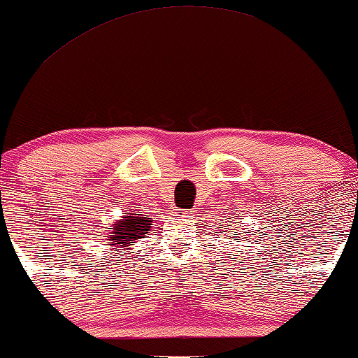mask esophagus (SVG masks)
Instances as JSON below:
<instances>
[{
  "label": "esophagus",
  "instance_id": "1",
  "mask_svg": "<svg viewBox=\"0 0 358 358\" xmlns=\"http://www.w3.org/2000/svg\"><path fill=\"white\" fill-rule=\"evenodd\" d=\"M187 215H190L187 210H178V216H182L184 217V216H187Z\"/></svg>",
  "mask_w": 358,
  "mask_h": 358
}]
</instances>
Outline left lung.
Instances as JSON below:
<instances>
[{
	"label": "left lung",
	"mask_w": 358,
	"mask_h": 358,
	"mask_svg": "<svg viewBox=\"0 0 358 358\" xmlns=\"http://www.w3.org/2000/svg\"><path fill=\"white\" fill-rule=\"evenodd\" d=\"M224 232H226V231H224ZM232 232H234V231H232ZM239 234H242V232H239ZM239 234H234V237H232V239L239 241ZM241 239H242V237H241Z\"/></svg>",
	"instance_id": "obj_1"
}]
</instances>
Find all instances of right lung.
Instances as JSON below:
<instances>
[{
    "label": "right lung",
    "instance_id": "1",
    "mask_svg": "<svg viewBox=\"0 0 358 358\" xmlns=\"http://www.w3.org/2000/svg\"><path fill=\"white\" fill-rule=\"evenodd\" d=\"M152 222L153 220L147 215H141L138 211H134V213L127 211L108 227L110 229L108 234L111 236H105V239L110 242L108 245L116 247L115 252L127 250L138 239H143V236L152 227Z\"/></svg>",
    "mask_w": 358,
    "mask_h": 358
}]
</instances>
